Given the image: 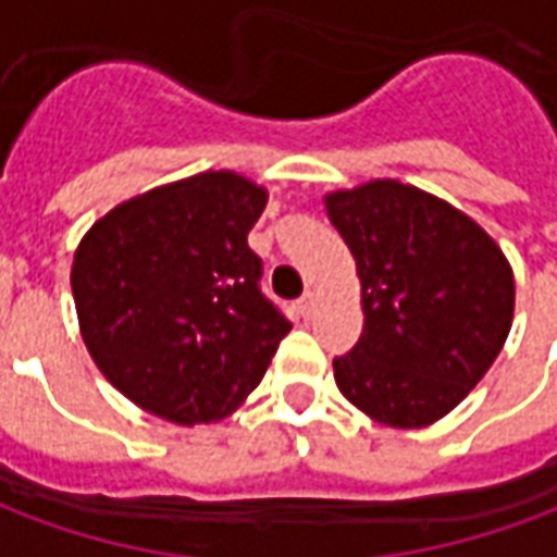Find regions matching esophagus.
Here are the masks:
<instances>
[{"mask_svg": "<svg viewBox=\"0 0 557 557\" xmlns=\"http://www.w3.org/2000/svg\"><path fill=\"white\" fill-rule=\"evenodd\" d=\"M298 313H301L304 319H310V315L315 313V295H313V292H304L301 298H298Z\"/></svg>", "mask_w": 557, "mask_h": 557, "instance_id": "esophagus-1", "label": "esophagus"}]
</instances>
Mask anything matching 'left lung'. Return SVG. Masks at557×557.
Returning a JSON list of instances; mask_svg holds the SVG:
<instances>
[{"mask_svg":"<svg viewBox=\"0 0 557 557\" xmlns=\"http://www.w3.org/2000/svg\"><path fill=\"white\" fill-rule=\"evenodd\" d=\"M361 277L363 331L334 358L343 397L399 430L456 409L513 322V271L474 220L411 184L325 196Z\"/></svg>","mask_w":557,"mask_h":557,"instance_id":"8db88e82","label":"left lung"}]
</instances>
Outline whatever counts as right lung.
Here are the masks:
<instances>
[{
  "mask_svg": "<svg viewBox=\"0 0 557 557\" xmlns=\"http://www.w3.org/2000/svg\"><path fill=\"white\" fill-rule=\"evenodd\" d=\"M265 202L235 172H199L115 206L79 242L71 289L86 349L139 409L211 423L262 382L292 327L247 247Z\"/></svg>",
  "mask_w": 557,
  "mask_h": 557,
  "instance_id": "right-lung-1",
  "label": "right lung"
}]
</instances>
